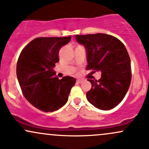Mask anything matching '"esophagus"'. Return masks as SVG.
<instances>
[{
  "label": "esophagus",
  "mask_w": 149,
  "mask_h": 149,
  "mask_svg": "<svg viewBox=\"0 0 149 149\" xmlns=\"http://www.w3.org/2000/svg\"><path fill=\"white\" fill-rule=\"evenodd\" d=\"M76 82H77V83H81L82 82H83V80H82V79H78L76 80Z\"/></svg>",
  "instance_id": "1"
}]
</instances>
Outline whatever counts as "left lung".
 I'll return each mask as SVG.
<instances>
[{
	"label": "left lung",
	"mask_w": 149,
	"mask_h": 149,
	"mask_svg": "<svg viewBox=\"0 0 149 149\" xmlns=\"http://www.w3.org/2000/svg\"><path fill=\"white\" fill-rule=\"evenodd\" d=\"M87 51V70L102 72L100 80L88 79L92 84L86 93L88 102L101 110L115 108L123 100L131 83L130 58L117 38L104 33L76 35Z\"/></svg>",
	"instance_id": "obj_1"
}]
</instances>
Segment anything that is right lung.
<instances>
[{
  "label": "right lung",
  "mask_w": 149,
  "mask_h": 149,
  "mask_svg": "<svg viewBox=\"0 0 149 149\" xmlns=\"http://www.w3.org/2000/svg\"><path fill=\"white\" fill-rule=\"evenodd\" d=\"M69 37L36 38L22 49L17 63V76L22 94L34 107L52 112L67 102L76 79L55 77L53 68L59 61V52L69 43Z\"/></svg>",
  "instance_id": "obj_1"
}]
</instances>
